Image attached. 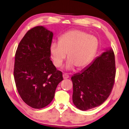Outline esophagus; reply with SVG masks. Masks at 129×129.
Masks as SVG:
<instances>
[{
    "label": "esophagus",
    "mask_w": 129,
    "mask_h": 129,
    "mask_svg": "<svg viewBox=\"0 0 129 129\" xmlns=\"http://www.w3.org/2000/svg\"><path fill=\"white\" fill-rule=\"evenodd\" d=\"M62 76H63V78H64V79H68V78H69V75L66 74V73H64V74H63Z\"/></svg>",
    "instance_id": "esophagus-1"
}]
</instances>
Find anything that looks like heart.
Here are the masks:
<instances>
[{"label":"heart","instance_id":"heart-1","mask_svg":"<svg viewBox=\"0 0 129 129\" xmlns=\"http://www.w3.org/2000/svg\"><path fill=\"white\" fill-rule=\"evenodd\" d=\"M97 39L79 30L67 31L61 36L58 42L50 46V53L54 65L60 67L67 54L66 68L71 70L76 66L81 69L92 60L98 49Z\"/></svg>","mask_w":129,"mask_h":129}]
</instances>
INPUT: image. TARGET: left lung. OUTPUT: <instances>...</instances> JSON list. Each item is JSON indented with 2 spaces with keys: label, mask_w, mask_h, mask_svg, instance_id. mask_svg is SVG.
Masks as SVG:
<instances>
[{
  "label": "left lung",
  "mask_w": 129,
  "mask_h": 129,
  "mask_svg": "<svg viewBox=\"0 0 129 129\" xmlns=\"http://www.w3.org/2000/svg\"><path fill=\"white\" fill-rule=\"evenodd\" d=\"M115 73V55L110 49L81 73L72 76V100L76 107L85 111L103 104L111 92Z\"/></svg>",
  "instance_id": "1"
}]
</instances>
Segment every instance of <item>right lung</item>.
I'll return each instance as SVG.
<instances>
[{
    "label": "right lung",
    "mask_w": 129,
    "mask_h": 129,
    "mask_svg": "<svg viewBox=\"0 0 129 129\" xmlns=\"http://www.w3.org/2000/svg\"><path fill=\"white\" fill-rule=\"evenodd\" d=\"M53 34L43 26L28 30L18 45L15 56L14 76L23 101L34 109L48 106L63 80L50 60V46Z\"/></svg>",
    "instance_id": "add662e5"
}]
</instances>
